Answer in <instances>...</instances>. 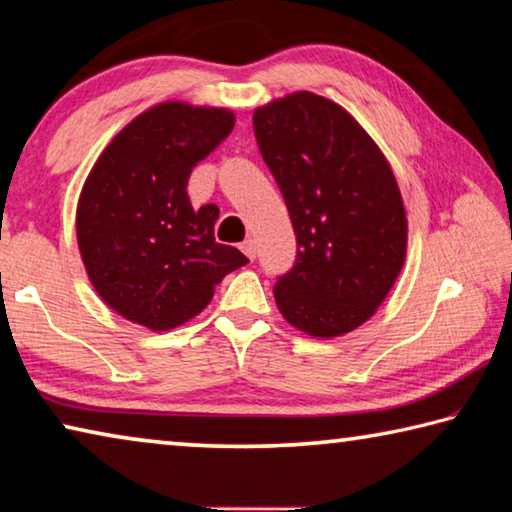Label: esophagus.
I'll use <instances>...</instances> for the list:
<instances>
[{
    "mask_svg": "<svg viewBox=\"0 0 512 512\" xmlns=\"http://www.w3.org/2000/svg\"><path fill=\"white\" fill-rule=\"evenodd\" d=\"M242 251H245V254L251 258V261H254L256 258V254H258V247H256V240L254 238H247L245 242H242Z\"/></svg>",
    "mask_w": 512,
    "mask_h": 512,
    "instance_id": "obj_1",
    "label": "esophagus"
}]
</instances>
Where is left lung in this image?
<instances>
[{
    "instance_id": "1",
    "label": "left lung",
    "mask_w": 512,
    "mask_h": 512,
    "mask_svg": "<svg viewBox=\"0 0 512 512\" xmlns=\"http://www.w3.org/2000/svg\"><path fill=\"white\" fill-rule=\"evenodd\" d=\"M254 133L297 236L276 306L315 338L358 329L406 261V208L390 163L345 108L306 90L256 108Z\"/></svg>"
}]
</instances>
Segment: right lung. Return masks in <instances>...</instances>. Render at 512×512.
Listing matches in <instances>:
<instances>
[{
  "mask_svg": "<svg viewBox=\"0 0 512 512\" xmlns=\"http://www.w3.org/2000/svg\"><path fill=\"white\" fill-rule=\"evenodd\" d=\"M229 108L163 102L131 120L92 165L77 206L88 279L117 315L167 331L199 315L226 274L247 265L215 242V204L195 211L188 177L229 136Z\"/></svg>",
  "mask_w": 512,
  "mask_h": 512,
  "instance_id": "right-lung-1",
  "label": "right lung"
}]
</instances>
